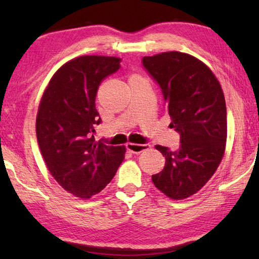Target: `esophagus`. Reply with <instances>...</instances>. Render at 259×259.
Segmentation results:
<instances>
[{
	"mask_svg": "<svg viewBox=\"0 0 259 259\" xmlns=\"http://www.w3.org/2000/svg\"><path fill=\"white\" fill-rule=\"evenodd\" d=\"M148 146H150L148 144H133V143H128L125 145L126 150L133 153V154H139V153H142L143 151L147 150Z\"/></svg>",
	"mask_w": 259,
	"mask_h": 259,
	"instance_id": "1",
	"label": "esophagus"
}]
</instances>
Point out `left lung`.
<instances>
[{"mask_svg":"<svg viewBox=\"0 0 259 259\" xmlns=\"http://www.w3.org/2000/svg\"><path fill=\"white\" fill-rule=\"evenodd\" d=\"M142 64L159 85L181 136L178 150L156 145L165 157L155 187L171 199L188 198L216 171L225 151L227 114L224 94L216 76L202 61L178 51L144 57Z\"/></svg>","mask_w":259,"mask_h":259,"instance_id":"8db88e82","label":"left lung"}]
</instances>
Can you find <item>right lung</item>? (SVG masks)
Returning a JSON list of instances; mask_svg holds the SVG:
<instances>
[{"instance_id": "add662e5", "label": "right lung", "mask_w": 259, "mask_h": 259, "mask_svg": "<svg viewBox=\"0 0 259 259\" xmlns=\"http://www.w3.org/2000/svg\"><path fill=\"white\" fill-rule=\"evenodd\" d=\"M120 58L82 56L63 65L42 96L36 136L46 164L59 185L75 196L97 194L115 176L124 146L96 142L102 123L96 95L105 77L121 67Z\"/></svg>"}]
</instances>
